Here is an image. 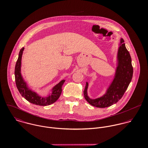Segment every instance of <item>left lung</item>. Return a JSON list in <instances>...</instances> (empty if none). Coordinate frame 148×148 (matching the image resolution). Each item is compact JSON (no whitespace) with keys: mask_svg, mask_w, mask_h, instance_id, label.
<instances>
[{"mask_svg":"<svg viewBox=\"0 0 148 148\" xmlns=\"http://www.w3.org/2000/svg\"><path fill=\"white\" fill-rule=\"evenodd\" d=\"M116 62L113 79L102 96L94 99L90 98L88 95V83H86L84 95L85 100L90 105L97 108H106L116 104L121 99L132 80L133 72L132 59L122 38L117 50Z\"/></svg>","mask_w":148,"mask_h":148,"instance_id":"left-lung-1","label":"left lung"}]
</instances>
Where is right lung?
<instances>
[{"label": "right lung", "mask_w": 148, "mask_h": 148, "mask_svg": "<svg viewBox=\"0 0 148 148\" xmlns=\"http://www.w3.org/2000/svg\"><path fill=\"white\" fill-rule=\"evenodd\" d=\"M24 48L21 49L15 68V82L17 88L21 96L29 103L37 106H47L54 103L60 97L62 92V86L65 80H61L51 89V93L46 97L39 96L36 92L29 88L23 79L21 73V58Z\"/></svg>", "instance_id": "right-lung-1"}]
</instances>
